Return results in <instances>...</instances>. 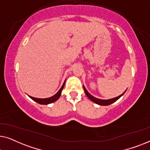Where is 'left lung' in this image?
<instances>
[{"mask_svg": "<svg viewBox=\"0 0 150 150\" xmlns=\"http://www.w3.org/2000/svg\"><path fill=\"white\" fill-rule=\"evenodd\" d=\"M83 89H84V91H85V92L86 95H87V97L89 98V99L91 100L92 102H95L96 104H99V105H101V106H107V105H110V104H111L112 103H113V102L117 101V100L119 98H120L121 97H122V96L124 95V93L126 91H126H125L122 94H121L120 96H117V97H116V98H112V99H109V100H101V99H98V98H96L95 97H93V96H91V94H90L89 92L87 91V89H85V87H84V86H83Z\"/></svg>", "mask_w": 150, "mask_h": 150, "instance_id": "left-lung-1", "label": "left lung"}]
</instances>
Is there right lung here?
<instances>
[{"label": "right lung", "mask_w": 150, "mask_h": 150, "mask_svg": "<svg viewBox=\"0 0 150 150\" xmlns=\"http://www.w3.org/2000/svg\"><path fill=\"white\" fill-rule=\"evenodd\" d=\"M65 83V81L64 83H63L62 87H61V89L59 90V91L57 92L55 95L52 96V97L48 98H36L34 97H31V96H29V97L31 98L33 100H34L35 102H38V103L40 104H48L52 103V102L57 101V100L59 98V97H60V96L61 94V91H62L63 87H64Z\"/></svg>", "instance_id": "add662e5"}]
</instances>
